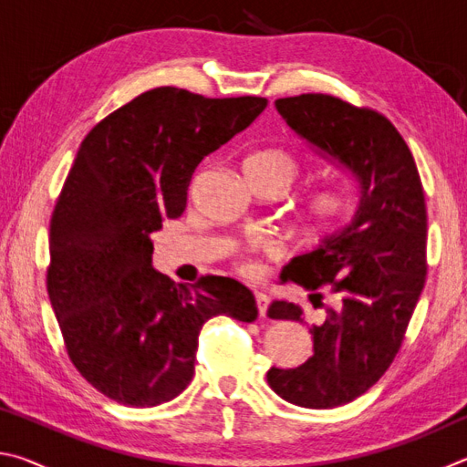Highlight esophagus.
Masks as SVG:
<instances>
[{
    "mask_svg": "<svg viewBox=\"0 0 467 467\" xmlns=\"http://www.w3.org/2000/svg\"><path fill=\"white\" fill-rule=\"evenodd\" d=\"M267 303H270V300H267L264 292H255V305H257L259 317H262V319L265 317V313H267Z\"/></svg>",
    "mask_w": 467,
    "mask_h": 467,
    "instance_id": "1",
    "label": "esophagus"
}]
</instances>
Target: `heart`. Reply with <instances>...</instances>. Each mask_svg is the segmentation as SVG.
Returning a JSON list of instances; mask_svg holds the SVG:
<instances>
[{
    "instance_id": "heart-1",
    "label": "heart",
    "mask_w": 467,
    "mask_h": 467,
    "mask_svg": "<svg viewBox=\"0 0 467 467\" xmlns=\"http://www.w3.org/2000/svg\"><path fill=\"white\" fill-rule=\"evenodd\" d=\"M244 172H264L290 187L298 177L296 158L282 148H267L251 154L244 161ZM348 218V200L339 189H319L300 205V224L313 239H326L336 234ZM236 270L244 275L255 274V264L247 255L236 257Z\"/></svg>"
}]
</instances>
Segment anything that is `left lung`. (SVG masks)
<instances>
[{
	"instance_id": "left-lung-1",
	"label": "left lung",
	"mask_w": 467,
	"mask_h": 467,
	"mask_svg": "<svg viewBox=\"0 0 467 467\" xmlns=\"http://www.w3.org/2000/svg\"><path fill=\"white\" fill-rule=\"evenodd\" d=\"M275 109L300 138L344 167L358 187V210L344 231L284 267L309 290L338 296L311 327L313 357L296 368L267 370L290 404L327 410L370 389L400 352L426 280V203L414 156L395 125L375 109L331 94L278 99ZM272 319L303 321L298 305L275 300Z\"/></svg>"
}]
</instances>
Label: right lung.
I'll return each mask as SVG.
<instances>
[{"label": "right lung", "instance_id": "1", "mask_svg": "<svg viewBox=\"0 0 467 467\" xmlns=\"http://www.w3.org/2000/svg\"><path fill=\"white\" fill-rule=\"evenodd\" d=\"M265 105L161 86L107 115L78 150L51 216L47 292L72 365L117 404L177 398L192 383L210 317L257 319L241 282L202 275L175 286L152 270L150 234L183 214L203 156Z\"/></svg>", "mask_w": 467, "mask_h": 467}]
</instances>
